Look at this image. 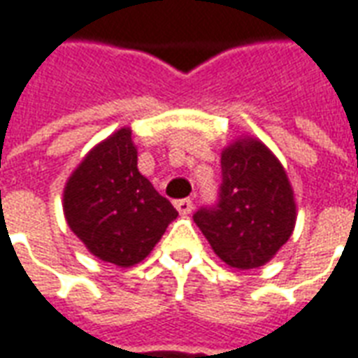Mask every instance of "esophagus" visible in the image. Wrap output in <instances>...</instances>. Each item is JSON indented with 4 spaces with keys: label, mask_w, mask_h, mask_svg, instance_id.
Returning a JSON list of instances; mask_svg holds the SVG:
<instances>
[{
    "label": "esophagus",
    "mask_w": 358,
    "mask_h": 358,
    "mask_svg": "<svg viewBox=\"0 0 358 358\" xmlns=\"http://www.w3.org/2000/svg\"><path fill=\"white\" fill-rule=\"evenodd\" d=\"M175 208H177V212L181 215H187L192 212V200L191 199H181L175 202Z\"/></svg>",
    "instance_id": "esophagus-1"
}]
</instances>
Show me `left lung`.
Returning <instances> with one entry per match:
<instances>
[{"label":"left lung","mask_w":358,"mask_h":358,"mask_svg":"<svg viewBox=\"0 0 358 358\" xmlns=\"http://www.w3.org/2000/svg\"><path fill=\"white\" fill-rule=\"evenodd\" d=\"M192 217L225 264L252 270L287 243L296 204L280 159L258 138L243 136L222 152L217 204Z\"/></svg>","instance_id":"1"}]
</instances>
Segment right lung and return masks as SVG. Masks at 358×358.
<instances>
[{
    "instance_id": "right-lung-1",
    "label": "right lung",
    "mask_w": 358,
    "mask_h": 358,
    "mask_svg": "<svg viewBox=\"0 0 358 358\" xmlns=\"http://www.w3.org/2000/svg\"><path fill=\"white\" fill-rule=\"evenodd\" d=\"M63 212L94 256L121 268L150 255L177 217L171 202L138 171L129 127L96 144L71 173Z\"/></svg>"
}]
</instances>
